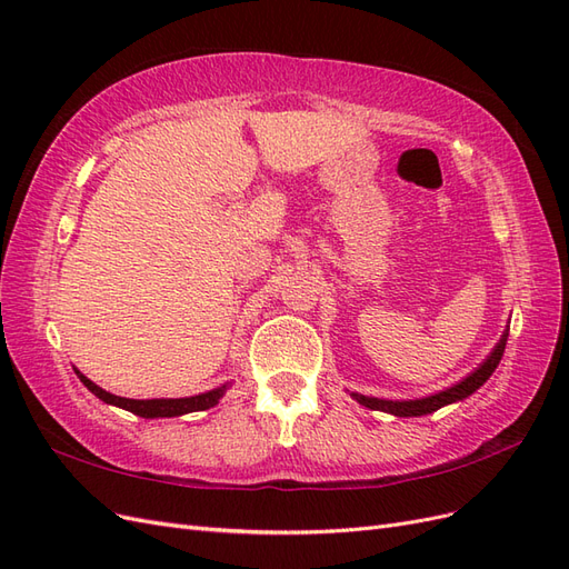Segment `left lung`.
Masks as SVG:
<instances>
[{
    "label": "left lung",
    "instance_id": "left-lung-1",
    "mask_svg": "<svg viewBox=\"0 0 569 569\" xmlns=\"http://www.w3.org/2000/svg\"><path fill=\"white\" fill-rule=\"evenodd\" d=\"M506 340H508V331H503L501 340L493 347L491 355L480 363V369H475L470 376H466L461 382L451 385V388L423 397V399H409V401H392V399H378V397H366L359 392H352V399H357L359 405H363L366 409H373V411H385V413H392L399 418H409V416H426L432 413L437 409H442L447 405H453V401H461L466 397H470L475 390L480 388L489 380V376L497 371V366L503 357L506 350Z\"/></svg>",
    "mask_w": 569,
    "mask_h": 569
}]
</instances>
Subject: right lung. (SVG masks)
I'll use <instances>...</instances> for the list:
<instances>
[{
  "label": "right lung",
  "instance_id": "obj_1",
  "mask_svg": "<svg viewBox=\"0 0 569 569\" xmlns=\"http://www.w3.org/2000/svg\"><path fill=\"white\" fill-rule=\"evenodd\" d=\"M76 373L82 380L84 388L91 395H97L101 401H106V405H113V407H120L124 411H132L134 416H141V418H172V416H184V413H193V411H206V409L214 407L217 401L222 399V395L227 392V388H229V382H224L222 388H214L210 392L196 395V397H181V399H127V397H118V395H111V392L101 390L97 382H91L78 369H76Z\"/></svg>",
  "mask_w": 569,
  "mask_h": 569
}]
</instances>
